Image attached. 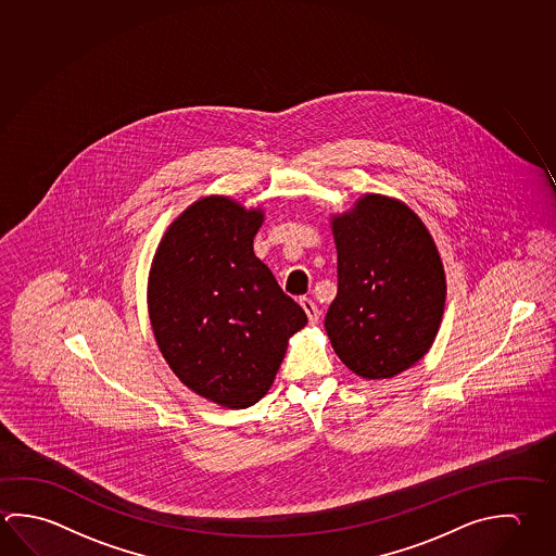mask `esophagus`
Here are the masks:
<instances>
[{
    "instance_id": "34e87169",
    "label": "esophagus",
    "mask_w": 556,
    "mask_h": 556,
    "mask_svg": "<svg viewBox=\"0 0 556 556\" xmlns=\"http://www.w3.org/2000/svg\"><path fill=\"white\" fill-rule=\"evenodd\" d=\"M302 311L306 312V316H308V321L311 324H318V318H320V311H318V306L311 301V299H301Z\"/></svg>"
}]
</instances>
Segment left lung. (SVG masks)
I'll list each match as a JSON object with an SVG mask.
<instances>
[{
  "label": "left lung",
  "mask_w": 556,
  "mask_h": 556,
  "mask_svg": "<svg viewBox=\"0 0 556 556\" xmlns=\"http://www.w3.org/2000/svg\"><path fill=\"white\" fill-rule=\"evenodd\" d=\"M338 294L326 314L331 348L363 379H390L428 353L445 308V271L408 205L361 197L331 216Z\"/></svg>",
  "instance_id": "1"
}]
</instances>
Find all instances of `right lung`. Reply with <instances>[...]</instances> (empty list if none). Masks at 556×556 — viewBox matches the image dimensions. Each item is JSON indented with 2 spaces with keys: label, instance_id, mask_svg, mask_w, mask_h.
I'll return each mask as SVG.
<instances>
[{
  "label": "right lung",
  "instance_id": "obj_1",
  "mask_svg": "<svg viewBox=\"0 0 556 556\" xmlns=\"http://www.w3.org/2000/svg\"><path fill=\"white\" fill-rule=\"evenodd\" d=\"M262 208L199 199L169 225L148 277L157 348L177 379L225 408L264 399L306 314L255 257Z\"/></svg>",
  "mask_w": 556,
  "mask_h": 556
}]
</instances>
